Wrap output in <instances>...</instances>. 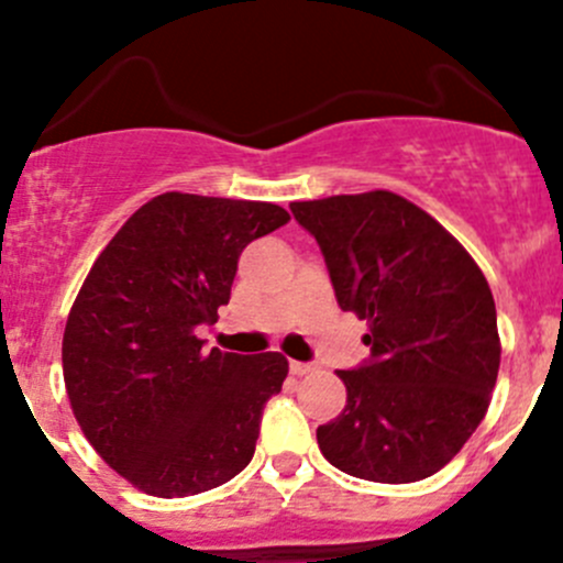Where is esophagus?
<instances>
[{
    "label": "esophagus",
    "instance_id": "34e87169",
    "mask_svg": "<svg viewBox=\"0 0 563 563\" xmlns=\"http://www.w3.org/2000/svg\"><path fill=\"white\" fill-rule=\"evenodd\" d=\"M288 371H291L294 376H308V373L316 371V365H308V362H291V365H288Z\"/></svg>",
    "mask_w": 563,
    "mask_h": 563
}]
</instances>
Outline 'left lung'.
<instances>
[{"mask_svg":"<svg viewBox=\"0 0 563 563\" xmlns=\"http://www.w3.org/2000/svg\"><path fill=\"white\" fill-rule=\"evenodd\" d=\"M316 236L338 305L371 323V356L338 371L345 408L316 430L334 468L417 482L463 450L490 406L496 302L463 245L389 190L291 203Z\"/></svg>","mask_w":563,"mask_h":563,"instance_id":"8db88e82","label":"left lung"}]
</instances>
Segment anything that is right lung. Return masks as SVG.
Here are the masks:
<instances>
[{
    "label": "right lung",
    "instance_id": "1",
    "mask_svg": "<svg viewBox=\"0 0 563 563\" xmlns=\"http://www.w3.org/2000/svg\"><path fill=\"white\" fill-rule=\"evenodd\" d=\"M277 203L163 192L89 269L67 316L62 367L89 444L139 490L185 498L253 460L283 354H203L196 329L229 305L240 255L288 223Z\"/></svg>",
    "mask_w": 563,
    "mask_h": 563
}]
</instances>
